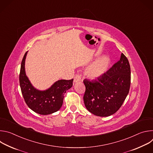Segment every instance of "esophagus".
Wrapping results in <instances>:
<instances>
[{"label":"esophagus","instance_id":"esophagus-1","mask_svg":"<svg viewBox=\"0 0 153 153\" xmlns=\"http://www.w3.org/2000/svg\"><path fill=\"white\" fill-rule=\"evenodd\" d=\"M81 80V76L79 74H77L75 75V76L74 77V82L76 83L78 82L79 81H80Z\"/></svg>","mask_w":153,"mask_h":153}]
</instances>
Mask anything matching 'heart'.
I'll return each mask as SVG.
<instances>
[{"mask_svg": "<svg viewBox=\"0 0 153 153\" xmlns=\"http://www.w3.org/2000/svg\"><path fill=\"white\" fill-rule=\"evenodd\" d=\"M110 63V59L108 57H102L94 62L86 68L85 74L90 79L97 78L106 71Z\"/></svg>", "mask_w": 153, "mask_h": 153, "instance_id": "1", "label": "heart"}]
</instances>
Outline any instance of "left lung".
Wrapping results in <instances>:
<instances>
[{"mask_svg": "<svg viewBox=\"0 0 153 153\" xmlns=\"http://www.w3.org/2000/svg\"><path fill=\"white\" fill-rule=\"evenodd\" d=\"M85 105L90 113L100 116H110L122 105L129 90L130 65L126 57L121 54L120 60L95 80L85 79Z\"/></svg>", "mask_w": 153, "mask_h": 153, "instance_id": "1", "label": "left lung"}]
</instances>
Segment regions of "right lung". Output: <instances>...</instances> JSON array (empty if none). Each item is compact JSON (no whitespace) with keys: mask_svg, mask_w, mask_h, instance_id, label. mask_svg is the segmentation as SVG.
Listing matches in <instances>:
<instances>
[{"mask_svg":"<svg viewBox=\"0 0 153 153\" xmlns=\"http://www.w3.org/2000/svg\"><path fill=\"white\" fill-rule=\"evenodd\" d=\"M27 52L25 53L21 63L19 82L25 102L28 106L35 113L41 115H48L60 110L64 94L73 86V79L59 80L50 88L40 91L32 85L25 73V62Z\"/></svg>","mask_w":153,"mask_h":153,"instance_id":"obj_1","label":"right lung"}]
</instances>
